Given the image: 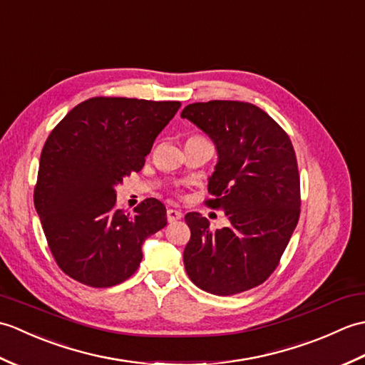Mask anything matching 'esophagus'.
<instances>
[{
    "mask_svg": "<svg viewBox=\"0 0 365 365\" xmlns=\"http://www.w3.org/2000/svg\"><path fill=\"white\" fill-rule=\"evenodd\" d=\"M181 217H182L181 210H178V209H167V220H168L170 223L180 220Z\"/></svg>",
    "mask_w": 365,
    "mask_h": 365,
    "instance_id": "obj_1",
    "label": "esophagus"
}]
</instances>
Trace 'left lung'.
Masks as SVG:
<instances>
[{
    "label": "left lung",
    "instance_id": "obj_1",
    "mask_svg": "<svg viewBox=\"0 0 365 365\" xmlns=\"http://www.w3.org/2000/svg\"><path fill=\"white\" fill-rule=\"evenodd\" d=\"M214 142L210 200L230 225L210 231L198 212L185 215L190 240L184 267L195 286L234 295L270 277L299 217V176L289 135L261 108L242 101L193 103L181 112Z\"/></svg>",
    "mask_w": 365,
    "mask_h": 365
}]
</instances>
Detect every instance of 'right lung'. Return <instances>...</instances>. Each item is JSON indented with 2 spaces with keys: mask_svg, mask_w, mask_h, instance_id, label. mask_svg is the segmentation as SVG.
Here are the masks:
<instances>
[{
  "mask_svg": "<svg viewBox=\"0 0 365 365\" xmlns=\"http://www.w3.org/2000/svg\"><path fill=\"white\" fill-rule=\"evenodd\" d=\"M180 101L86 100L48 135L40 155L34 206L56 262L92 287L128 279L142 245L167 225L165 206L147 198L134 215L115 207V187L139 172Z\"/></svg>",
  "mask_w": 365,
  "mask_h": 365,
  "instance_id": "1",
  "label": "right lung"
}]
</instances>
